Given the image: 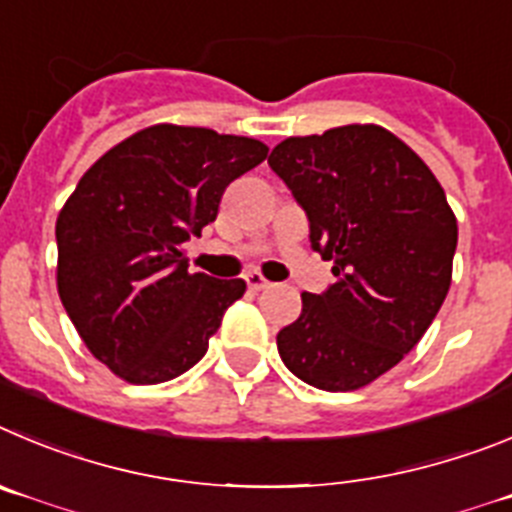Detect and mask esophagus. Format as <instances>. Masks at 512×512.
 <instances>
[{
  "label": "esophagus",
  "mask_w": 512,
  "mask_h": 512,
  "mask_svg": "<svg viewBox=\"0 0 512 512\" xmlns=\"http://www.w3.org/2000/svg\"><path fill=\"white\" fill-rule=\"evenodd\" d=\"M245 280H247V285H250V290L270 288V280H267L262 273H257V270H250V273L245 275Z\"/></svg>",
  "instance_id": "esophagus-1"
}]
</instances>
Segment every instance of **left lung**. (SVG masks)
<instances>
[{"label":"left lung","instance_id":"obj_1","mask_svg":"<svg viewBox=\"0 0 512 512\" xmlns=\"http://www.w3.org/2000/svg\"><path fill=\"white\" fill-rule=\"evenodd\" d=\"M270 168L308 216L311 247L334 262L324 293L278 331L290 372L329 393L370 385L411 352L451 285L457 216L428 165L377 124L288 137Z\"/></svg>","mask_w":512,"mask_h":512}]
</instances>
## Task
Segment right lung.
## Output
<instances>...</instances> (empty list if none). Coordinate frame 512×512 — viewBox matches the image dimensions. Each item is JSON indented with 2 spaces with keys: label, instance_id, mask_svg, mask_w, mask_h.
<instances>
[{
  "label": "right lung",
  "instance_id": "obj_1",
  "mask_svg": "<svg viewBox=\"0 0 512 512\" xmlns=\"http://www.w3.org/2000/svg\"><path fill=\"white\" fill-rule=\"evenodd\" d=\"M267 158L252 137L153 124L114 145L58 214V296L89 352L132 385L191 370L245 280L188 273L191 234Z\"/></svg>",
  "mask_w": 512,
  "mask_h": 512
}]
</instances>
